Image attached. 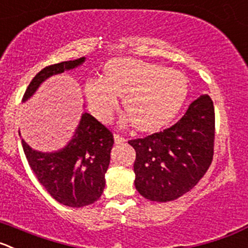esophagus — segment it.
I'll return each mask as SVG.
<instances>
[{"label": "esophagus", "mask_w": 248, "mask_h": 248, "mask_svg": "<svg viewBox=\"0 0 248 248\" xmlns=\"http://www.w3.org/2000/svg\"><path fill=\"white\" fill-rule=\"evenodd\" d=\"M113 138H115V143H117V144H121V143L126 142V140L120 135H113Z\"/></svg>", "instance_id": "esophagus-1"}]
</instances>
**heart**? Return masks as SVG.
Listing matches in <instances>:
<instances>
[{"label": "heart", "instance_id": "obj_1", "mask_svg": "<svg viewBox=\"0 0 248 248\" xmlns=\"http://www.w3.org/2000/svg\"><path fill=\"white\" fill-rule=\"evenodd\" d=\"M188 93L185 76L159 64L133 59H115L105 64V78L85 84L89 110L100 121H108L119 108L132 124L143 132H153L168 124L184 105Z\"/></svg>", "mask_w": 248, "mask_h": 248}]
</instances>
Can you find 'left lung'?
I'll list each match as a JSON object with an SVG mask.
<instances>
[{"label":"left lung","mask_w":248,"mask_h":248,"mask_svg":"<svg viewBox=\"0 0 248 248\" xmlns=\"http://www.w3.org/2000/svg\"><path fill=\"white\" fill-rule=\"evenodd\" d=\"M214 136V106L205 94L194 100L170 128L128 140L136 150V189L154 202L181 197L209 169Z\"/></svg>","instance_id":"obj_1"}]
</instances>
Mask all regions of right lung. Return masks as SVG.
<instances>
[{"label":"right lung","instance_id":"obj_1","mask_svg":"<svg viewBox=\"0 0 248 248\" xmlns=\"http://www.w3.org/2000/svg\"><path fill=\"white\" fill-rule=\"evenodd\" d=\"M84 61L85 57H80L41 69L28 85L23 101L33 96L48 77L76 68ZM22 145L36 179L57 202L80 208L100 198L105 188V172L110 164L113 136L90 113H83L73 138L57 152H38L23 140Z\"/></svg>","mask_w":248,"mask_h":248}]
</instances>
